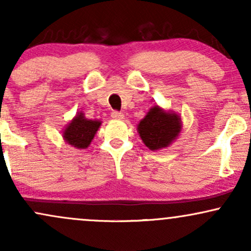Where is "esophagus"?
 <instances>
[{
  "label": "esophagus",
  "instance_id": "obj_1",
  "mask_svg": "<svg viewBox=\"0 0 251 251\" xmlns=\"http://www.w3.org/2000/svg\"><path fill=\"white\" fill-rule=\"evenodd\" d=\"M111 117L113 118V119H116V120H122V119H124V114L122 113V112H118V111H113V112H112Z\"/></svg>",
  "mask_w": 251,
  "mask_h": 251
}]
</instances>
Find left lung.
<instances>
[{"label": "left lung", "instance_id": "left-lung-1", "mask_svg": "<svg viewBox=\"0 0 251 251\" xmlns=\"http://www.w3.org/2000/svg\"><path fill=\"white\" fill-rule=\"evenodd\" d=\"M181 129V119L175 112H166L159 106H153L145 118L138 124V133L145 146L155 151L168 148Z\"/></svg>", "mask_w": 251, "mask_h": 251}]
</instances>
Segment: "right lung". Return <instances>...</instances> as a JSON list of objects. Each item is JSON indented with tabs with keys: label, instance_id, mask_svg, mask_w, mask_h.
<instances>
[{
	"label": "right lung",
	"instance_id": "right-lung-1",
	"mask_svg": "<svg viewBox=\"0 0 251 251\" xmlns=\"http://www.w3.org/2000/svg\"><path fill=\"white\" fill-rule=\"evenodd\" d=\"M100 125L101 122L86 119L82 112H79L63 131V139L76 149H87Z\"/></svg>",
	"mask_w": 251,
	"mask_h": 251
}]
</instances>
